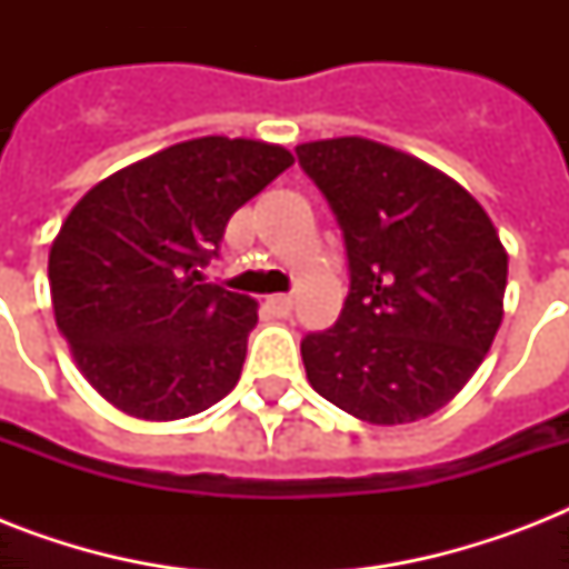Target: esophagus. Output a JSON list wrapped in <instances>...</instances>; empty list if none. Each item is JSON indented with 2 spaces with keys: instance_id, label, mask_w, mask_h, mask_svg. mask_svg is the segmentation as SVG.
<instances>
[{
  "instance_id": "1",
  "label": "esophagus",
  "mask_w": 569,
  "mask_h": 569,
  "mask_svg": "<svg viewBox=\"0 0 569 569\" xmlns=\"http://www.w3.org/2000/svg\"><path fill=\"white\" fill-rule=\"evenodd\" d=\"M266 310L271 312V316H277V319H286V316L292 312V298H289V295H271L266 301Z\"/></svg>"
}]
</instances>
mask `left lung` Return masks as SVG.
<instances>
[{
	"instance_id": "8db88e82",
	"label": "left lung",
	"mask_w": 569,
	"mask_h": 569,
	"mask_svg": "<svg viewBox=\"0 0 569 569\" xmlns=\"http://www.w3.org/2000/svg\"><path fill=\"white\" fill-rule=\"evenodd\" d=\"M295 153L337 214L351 277L337 325L301 342L312 389L372 425L431 416L502 325L508 253L493 221L451 177L369 138Z\"/></svg>"
}]
</instances>
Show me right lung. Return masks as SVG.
Returning <instances> with one entry per match:
<instances>
[{"label":"right lung","mask_w":569,"mask_h":569,"mask_svg":"<svg viewBox=\"0 0 569 569\" xmlns=\"http://www.w3.org/2000/svg\"><path fill=\"white\" fill-rule=\"evenodd\" d=\"M280 144L206 136L93 186L49 250L61 337L106 401L150 422L239 383L257 301L200 283L232 212L292 164Z\"/></svg>","instance_id":"add662e5"}]
</instances>
